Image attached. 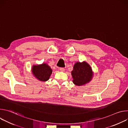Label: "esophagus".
I'll return each instance as SVG.
<instances>
[{
	"instance_id": "esophagus-1",
	"label": "esophagus",
	"mask_w": 128,
	"mask_h": 128,
	"mask_svg": "<svg viewBox=\"0 0 128 128\" xmlns=\"http://www.w3.org/2000/svg\"><path fill=\"white\" fill-rule=\"evenodd\" d=\"M59 70L61 71H64L65 70V69L64 68H62V67H61L59 68Z\"/></svg>"
}]
</instances>
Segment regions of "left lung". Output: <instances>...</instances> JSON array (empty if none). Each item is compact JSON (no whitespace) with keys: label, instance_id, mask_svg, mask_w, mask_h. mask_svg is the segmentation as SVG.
<instances>
[{"label":"left lung","instance_id":"8db88e82","mask_svg":"<svg viewBox=\"0 0 128 128\" xmlns=\"http://www.w3.org/2000/svg\"><path fill=\"white\" fill-rule=\"evenodd\" d=\"M71 74L74 83L77 86H82L91 80L93 72L90 66L86 62H77L74 65Z\"/></svg>","mask_w":128,"mask_h":128}]
</instances>
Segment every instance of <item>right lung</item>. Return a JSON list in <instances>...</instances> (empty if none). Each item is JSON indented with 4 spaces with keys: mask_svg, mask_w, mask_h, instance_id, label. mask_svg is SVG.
<instances>
[{
    "mask_svg": "<svg viewBox=\"0 0 128 128\" xmlns=\"http://www.w3.org/2000/svg\"><path fill=\"white\" fill-rule=\"evenodd\" d=\"M32 74L38 80L42 82L47 81L52 74V70L46 64L34 65L32 69Z\"/></svg>",
    "mask_w": 128,
    "mask_h": 128,
    "instance_id": "obj_1",
    "label": "right lung"
}]
</instances>
